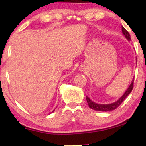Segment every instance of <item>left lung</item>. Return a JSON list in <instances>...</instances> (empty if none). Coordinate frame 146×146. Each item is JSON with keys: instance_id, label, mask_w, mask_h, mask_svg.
Listing matches in <instances>:
<instances>
[{"instance_id": "1", "label": "left lung", "mask_w": 146, "mask_h": 146, "mask_svg": "<svg viewBox=\"0 0 146 146\" xmlns=\"http://www.w3.org/2000/svg\"><path fill=\"white\" fill-rule=\"evenodd\" d=\"M122 29V33H123V35L125 36V38L128 40V41H130V33H128V31H127L126 29H125L123 27H121ZM134 78L132 80L131 84H130V86L128 88V89L125 90V92L123 93V95L116 102H113V103L111 104H100L95 103V102L92 101L90 99L88 98V97L86 96V101L87 103H88V106L90 107L91 109L97 110V111H102V112H108V111H111V110H113L116 109L117 107L119 106L125 100V99L127 98V96L131 93L132 88H133V82H134Z\"/></svg>"}]
</instances>
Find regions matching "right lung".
Masks as SVG:
<instances>
[{"mask_svg":"<svg viewBox=\"0 0 146 146\" xmlns=\"http://www.w3.org/2000/svg\"><path fill=\"white\" fill-rule=\"evenodd\" d=\"M53 111H54V110H53Z\"/></svg>","mask_w":146,"mask_h":146,"instance_id":"obj_1","label":"right lung"}]
</instances>
